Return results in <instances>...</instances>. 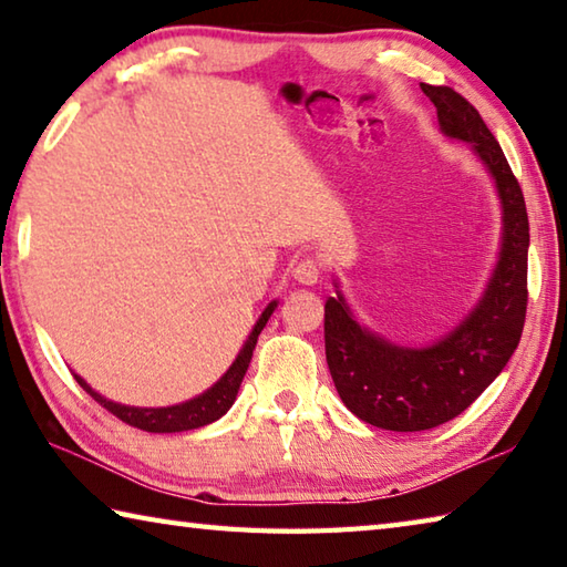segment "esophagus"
<instances>
[{"mask_svg": "<svg viewBox=\"0 0 567 567\" xmlns=\"http://www.w3.org/2000/svg\"><path fill=\"white\" fill-rule=\"evenodd\" d=\"M292 277H295V282L305 285V287H312L319 280V265L315 260H309V258L299 260L292 268Z\"/></svg>", "mask_w": 567, "mask_h": 567, "instance_id": "34e87169", "label": "esophagus"}]
</instances>
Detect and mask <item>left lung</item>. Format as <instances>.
Returning a JSON list of instances; mask_svg holds the SVG:
<instances>
[{
	"label": "left lung",
	"mask_w": 567,
	"mask_h": 567,
	"mask_svg": "<svg viewBox=\"0 0 567 567\" xmlns=\"http://www.w3.org/2000/svg\"><path fill=\"white\" fill-rule=\"evenodd\" d=\"M442 135L467 142L492 174L502 204V248L482 297L457 327L427 347H403L365 329L334 280L324 305V347L337 393L363 423L420 432L457 417L504 371L526 321L528 214L520 186L482 115L447 85H425Z\"/></svg>",
	"instance_id": "1"
}]
</instances>
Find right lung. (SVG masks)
I'll use <instances>...</instances> for the list:
<instances>
[{"label": "right lung", "instance_id": "obj_1", "mask_svg": "<svg viewBox=\"0 0 567 567\" xmlns=\"http://www.w3.org/2000/svg\"><path fill=\"white\" fill-rule=\"evenodd\" d=\"M275 309H277V299H272V302L262 309L260 319L255 321L252 331L248 334L246 343H243V349L238 351L236 361L230 363V369L224 375H220V379L214 385H210L208 391L192 398V401H186V403H176V405H166V408L122 405V403L110 401V398H105V395H100L95 388L87 385V381L81 379L78 373H73V375H75V381L81 383L85 393H91V398H95L100 405L107 408L110 413L120 417L122 423L132 425V427H140L144 432H184V430L204 427L208 423H214V420L224 417L230 410V405L236 403V395L240 391L243 375H246L250 359H252L255 343H258L260 331L265 329V324H268V319H270Z\"/></svg>", "mask_w": 567, "mask_h": 567}]
</instances>
